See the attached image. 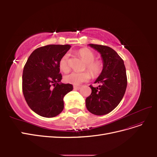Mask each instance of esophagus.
Returning <instances> with one entry per match:
<instances>
[{"mask_svg":"<svg viewBox=\"0 0 157 157\" xmlns=\"http://www.w3.org/2000/svg\"><path fill=\"white\" fill-rule=\"evenodd\" d=\"M74 89L76 90H78L80 89V86H74Z\"/></svg>","mask_w":157,"mask_h":157,"instance_id":"1","label":"esophagus"}]
</instances>
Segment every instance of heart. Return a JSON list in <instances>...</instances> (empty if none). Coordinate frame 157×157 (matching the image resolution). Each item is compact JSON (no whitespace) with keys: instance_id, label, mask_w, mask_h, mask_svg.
<instances>
[{"instance_id":"1","label":"heart","mask_w":157,"mask_h":157,"mask_svg":"<svg viewBox=\"0 0 157 157\" xmlns=\"http://www.w3.org/2000/svg\"><path fill=\"white\" fill-rule=\"evenodd\" d=\"M78 54L85 62L86 63L87 69L93 76H98L101 71V63L99 61H94L95 55L92 52L87 49L79 50ZM59 67L63 72H67L70 69L69 65V54L66 53L61 58ZM90 78V75L88 72L77 73L72 72L65 75V80L67 82L75 85H79L86 82Z\"/></svg>"}]
</instances>
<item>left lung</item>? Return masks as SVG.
I'll return each mask as SVG.
<instances>
[{
  "instance_id": "left-lung-1",
  "label": "left lung",
  "mask_w": 157,
  "mask_h": 157,
  "mask_svg": "<svg viewBox=\"0 0 157 157\" xmlns=\"http://www.w3.org/2000/svg\"><path fill=\"white\" fill-rule=\"evenodd\" d=\"M89 46L101 55L103 69L94 83L90 85L92 93L86 99L88 111L96 115H104L112 111L121 101L127 86L124 61L113 48L107 46L90 44Z\"/></svg>"
}]
</instances>
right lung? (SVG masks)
Returning <instances> with one entry per match:
<instances>
[{
  "label": "right lung",
  "instance_id": "1",
  "mask_svg": "<svg viewBox=\"0 0 157 157\" xmlns=\"http://www.w3.org/2000/svg\"><path fill=\"white\" fill-rule=\"evenodd\" d=\"M71 46L50 44L33 51L24 66L23 96L31 110L46 118L58 115L64 108L63 98L73 86L61 82L59 63Z\"/></svg>",
  "mask_w": 157,
  "mask_h": 157
}]
</instances>
